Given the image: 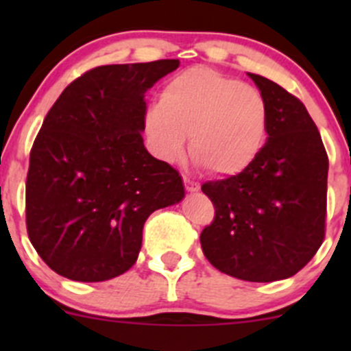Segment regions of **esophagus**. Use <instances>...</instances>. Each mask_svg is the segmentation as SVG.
<instances>
[{"mask_svg":"<svg viewBox=\"0 0 351 351\" xmlns=\"http://www.w3.org/2000/svg\"><path fill=\"white\" fill-rule=\"evenodd\" d=\"M183 185H185L186 192H198L200 190V183L193 182V180L186 178V176H183Z\"/></svg>","mask_w":351,"mask_h":351,"instance_id":"1","label":"esophagus"}]
</instances>
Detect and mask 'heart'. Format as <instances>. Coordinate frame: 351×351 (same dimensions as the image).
<instances>
[{
    "label": "heart",
    "instance_id": "heart-1",
    "mask_svg": "<svg viewBox=\"0 0 351 351\" xmlns=\"http://www.w3.org/2000/svg\"><path fill=\"white\" fill-rule=\"evenodd\" d=\"M270 110L260 90L208 66H195L162 86L161 101L146 113L154 151L175 161L185 151L215 176L246 171L263 151Z\"/></svg>",
    "mask_w": 351,
    "mask_h": 351
}]
</instances>
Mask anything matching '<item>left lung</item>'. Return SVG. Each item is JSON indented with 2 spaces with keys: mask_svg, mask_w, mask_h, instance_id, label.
Instances as JSON below:
<instances>
[{
  "mask_svg": "<svg viewBox=\"0 0 351 351\" xmlns=\"http://www.w3.org/2000/svg\"><path fill=\"white\" fill-rule=\"evenodd\" d=\"M270 110L268 141L241 175L202 185L214 221L200 244L222 274L246 282H275L302 270L326 234L328 154L302 101L258 74Z\"/></svg>",
  "mask_w": 351,
  "mask_h": 351,
  "instance_id": "left-lung-1",
  "label": "left lung"
}]
</instances>
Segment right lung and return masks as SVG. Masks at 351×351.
<instances>
[{"label": "right lung", "mask_w": 351, "mask_h": 351, "mask_svg": "<svg viewBox=\"0 0 351 351\" xmlns=\"http://www.w3.org/2000/svg\"><path fill=\"white\" fill-rule=\"evenodd\" d=\"M178 59L86 71L56 100L30 151L27 232L49 268L104 282L137 260L154 210L185 197L180 173L144 147V93Z\"/></svg>", "instance_id": "right-lung-1"}]
</instances>
